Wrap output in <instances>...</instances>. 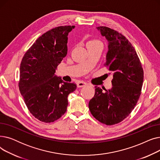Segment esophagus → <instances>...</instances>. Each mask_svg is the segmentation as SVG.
I'll return each instance as SVG.
<instances>
[{
	"label": "esophagus",
	"instance_id": "1",
	"mask_svg": "<svg viewBox=\"0 0 160 160\" xmlns=\"http://www.w3.org/2000/svg\"><path fill=\"white\" fill-rule=\"evenodd\" d=\"M88 85V83L83 82V81H79L78 83H77V86L78 88H82V87H84Z\"/></svg>",
	"mask_w": 160,
	"mask_h": 160
}]
</instances>
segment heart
Here are the masks:
<instances>
[{"label":"heart","instance_id":"b5f03b06","mask_svg":"<svg viewBox=\"0 0 160 160\" xmlns=\"http://www.w3.org/2000/svg\"><path fill=\"white\" fill-rule=\"evenodd\" d=\"M101 45V43L100 41L98 39H91L87 43V46H90V45Z\"/></svg>","mask_w":160,"mask_h":160}]
</instances>
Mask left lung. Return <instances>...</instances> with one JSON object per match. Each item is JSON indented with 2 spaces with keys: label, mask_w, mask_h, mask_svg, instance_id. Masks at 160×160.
<instances>
[{
  "label": "left lung",
  "mask_w": 160,
  "mask_h": 160,
  "mask_svg": "<svg viewBox=\"0 0 160 160\" xmlns=\"http://www.w3.org/2000/svg\"><path fill=\"white\" fill-rule=\"evenodd\" d=\"M108 41L104 65L113 74V87L105 92L95 86L89 102L95 118L106 125L121 122L130 114L141 93L144 72L135 48L122 33L106 27H98Z\"/></svg>",
  "instance_id": "8db88e82"
}]
</instances>
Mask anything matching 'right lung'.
I'll use <instances>...</instances> for the list:
<instances>
[{
  "label": "right lung",
  "mask_w": 160,
  "mask_h": 160,
  "mask_svg": "<svg viewBox=\"0 0 160 160\" xmlns=\"http://www.w3.org/2000/svg\"><path fill=\"white\" fill-rule=\"evenodd\" d=\"M74 26H60L40 36L24 54L19 88L29 112L41 122H52L66 112L68 95L77 85L55 75L67 54V36Z\"/></svg>",
  "instance_id": "obj_1"
}]
</instances>
